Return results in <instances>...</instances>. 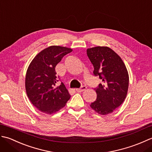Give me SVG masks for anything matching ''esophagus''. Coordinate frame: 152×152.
<instances>
[{
  "mask_svg": "<svg viewBox=\"0 0 152 152\" xmlns=\"http://www.w3.org/2000/svg\"><path fill=\"white\" fill-rule=\"evenodd\" d=\"M86 89V86H82L81 87L79 88H76V91L78 92H81L83 91H85V90Z\"/></svg>",
  "mask_w": 152,
  "mask_h": 152,
  "instance_id": "obj_1",
  "label": "esophagus"
}]
</instances>
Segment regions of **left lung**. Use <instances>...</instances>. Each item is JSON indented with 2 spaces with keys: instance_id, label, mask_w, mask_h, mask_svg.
<instances>
[{
  "instance_id": "obj_1",
  "label": "left lung",
  "mask_w": 152,
  "mask_h": 152,
  "mask_svg": "<svg viewBox=\"0 0 152 152\" xmlns=\"http://www.w3.org/2000/svg\"><path fill=\"white\" fill-rule=\"evenodd\" d=\"M86 54L94 66V75L99 76L104 83L94 88L96 100L90 106L100 115H107L119 107L126 96L127 69L119 56L107 46L88 48Z\"/></svg>"
}]
</instances>
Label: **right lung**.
<instances>
[{
    "mask_svg": "<svg viewBox=\"0 0 152 152\" xmlns=\"http://www.w3.org/2000/svg\"><path fill=\"white\" fill-rule=\"evenodd\" d=\"M72 49L60 46L46 48L33 58L27 68L26 90L34 106L46 114H52L63 108L71 96L61 84L55 87L58 77L55 67Z\"/></svg>",
    "mask_w": 152,
    "mask_h": 152,
    "instance_id": "obj_1",
    "label": "right lung"
}]
</instances>
